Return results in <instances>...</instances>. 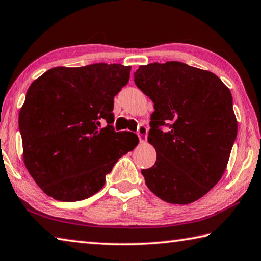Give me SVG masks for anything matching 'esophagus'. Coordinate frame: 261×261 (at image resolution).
I'll return each instance as SVG.
<instances>
[{
	"label": "esophagus",
	"instance_id": "1",
	"mask_svg": "<svg viewBox=\"0 0 261 261\" xmlns=\"http://www.w3.org/2000/svg\"><path fill=\"white\" fill-rule=\"evenodd\" d=\"M147 134H148V129H147V126L141 124L138 127V131H137V135H138V137H139L140 143H144V141H146Z\"/></svg>",
	"mask_w": 261,
	"mask_h": 261
}]
</instances>
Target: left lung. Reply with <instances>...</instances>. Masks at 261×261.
<instances>
[{"mask_svg": "<svg viewBox=\"0 0 261 261\" xmlns=\"http://www.w3.org/2000/svg\"><path fill=\"white\" fill-rule=\"evenodd\" d=\"M135 83L155 110L148 141L158 156L141 170L147 187L173 204L198 200L222 177L238 135L229 89L213 73L179 61L140 66Z\"/></svg>", "mask_w": 261, "mask_h": 261, "instance_id": "left-lung-1", "label": "left lung"}]
</instances>
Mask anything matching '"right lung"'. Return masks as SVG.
<instances>
[{"instance_id":"1","label":"right lung","mask_w":261,"mask_h":261,"mask_svg":"<svg viewBox=\"0 0 261 261\" xmlns=\"http://www.w3.org/2000/svg\"><path fill=\"white\" fill-rule=\"evenodd\" d=\"M130 66L55 67L31 84L19 113L23 163L46 195L63 202L100 191L118 159L135 148L134 132H116L114 97ZM105 119L108 125L100 127Z\"/></svg>"}]
</instances>
